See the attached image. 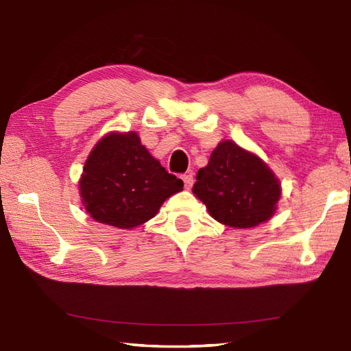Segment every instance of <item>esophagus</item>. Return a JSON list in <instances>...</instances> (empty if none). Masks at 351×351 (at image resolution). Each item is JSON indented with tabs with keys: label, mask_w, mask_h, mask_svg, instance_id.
<instances>
[{
	"label": "esophagus",
	"mask_w": 351,
	"mask_h": 351,
	"mask_svg": "<svg viewBox=\"0 0 351 351\" xmlns=\"http://www.w3.org/2000/svg\"><path fill=\"white\" fill-rule=\"evenodd\" d=\"M182 178H183L184 188H186V189H191L192 186H193V176H192V173H189V174H184Z\"/></svg>",
	"instance_id": "esophagus-1"
}]
</instances>
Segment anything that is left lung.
I'll use <instances>...</instances> for the list:
<instances>
[{"mask_svg": "<svg viewBox=\"0 0 351 351\" xmlns=\"http://www.w3.org/2000/svg\"><path fill=\"white\" fill-rule=\"evenodd\" d=\"M192 192L217 222L251 228L274 216L281 184L258 156L222 141L198 171Z\"/></svg>", "mask_w": 351, "mask_h": 351, "instance_id": "1", "label": "left lung"}]
</instances>
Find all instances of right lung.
<instances>
[{
    "instance_id": "right-lung-1",
    "label": "right lung",
    "mask_w": 351,
    "mask_h": 351,
    "mask_svg": "<svg viewBox=\"0 0 351 351\" xmlns=\"http://www.w3.org/2000/svg\"><path fill=\"white\" fill-rule=\"evenodd\" d=\"M183 182L156 160L136 132H111L91 150L80 180L82 204L93 219L135 228L156 216Z\"/></svg>"
}]
</instances>
